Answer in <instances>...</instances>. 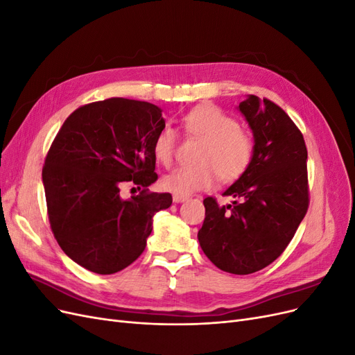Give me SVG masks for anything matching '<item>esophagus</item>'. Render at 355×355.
Masks as SVG:
<instances>
[{"label":"esophagus","mask_w":355,"mask_h":355,"mask_svg":"<svg viewBox=\"0 0 355 355\" xmlns=\"http://www.w3.org/2000/svg\"><path fill=\"white\" fill-rule=\"evenodd\" d=\"M187 200H188V197H185V196L173 194V201H175V202H184V201H187Z\"/></svg>","instance_id":"1"}]
</instances>
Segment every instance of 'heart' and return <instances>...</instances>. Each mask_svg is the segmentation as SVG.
<instances>
[{
    "label": "heart",
    "mask_w": 355,
    "mask_h": 355,
    "mask_svg": "<svg viewBox=\"0 0 355 355\" xmlns=\"http://www.w3.org/2000/svg\"><path fill=\"white\" fill-rule=\"evenodd\" d=\"M184 128L201 141L194 166H180L161 179V187L178 196H191L207 189L218 178L234 182L249 168L253 154V136L240 128L239 121L218 106L204 105L184 116ZM176 133L163 127L153 144V154L158 163L168 166L173 159Z\"/></svg>",
    "instance_id": "heart-1"
}]
</instances>
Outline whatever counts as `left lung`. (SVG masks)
I'll use <instances>...</instances> for the list:
<instances>
[{
    "label": "left lung",
    "mask_w": 355,
    "mask_h": 355,
    "mask_svg": "<svg viewBox=\"0 0 355 355\" xmlns=\"http://www.w3.org/2000/svg\"><path fill=\"white\" fill-rule=\"evenodd\" d=\"M254 141L245 173L223 192L232 204L204 198L201 249L219 270L245 275L280 256L308 210L306 146L302 133L274 102L249 94L239 105Z\"/></svg>",
    "instance_id": "8db88e82"
}]
</instances>
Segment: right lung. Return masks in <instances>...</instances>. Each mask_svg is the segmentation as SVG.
Returning <instances> with one entry per match:
<instances>
[{
  "mask_svg": "<svg viewBox=\"0 0 355 355\" xmlns=\"http://www.w3.org/2000/svg\"><path fill=\"white\" fill-rule=\"evenodd\" d=\"M157 105L112 98L75 110L60 127L42 168L49 220L60 249L96 274H115L142 254L154 214L171 206L158 179L153 144L166 127ZM133 181L139 196L123 199Z\"/></svg>",
  "mask_w": 355,
  "mask_h": 355,
  "instance_id": "obj_1",
  "label": "right lung"
}]
</instances>
